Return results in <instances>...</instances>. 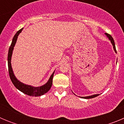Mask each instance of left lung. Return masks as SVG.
I'll list each match as a JSON object with an SVG mask.
<instances>
[{"mask_svg": "<svg viewBox=\"0 0 124 124\" xmlns=\"http://www.w3.org/2000/svg\"><path fill=\"white\" fill-rule=\"evenodd\" d=\"M105 35H106V37H107V38H109V40H110V42H111V43H112V46H113V48H114V50L115 52L117 53V51H116V46H115L114 40L113 38L112 37V36L110 35L107 33H105ZM99 95V94H94V95H92V96H86V97H81V98H83V99H91V98H94V97H97V96H98Z\"/></svg>", "mask_w": 124, "mask_h": 124, "instance_id": "8db88e82", "label": "left lung"}]
</instances>
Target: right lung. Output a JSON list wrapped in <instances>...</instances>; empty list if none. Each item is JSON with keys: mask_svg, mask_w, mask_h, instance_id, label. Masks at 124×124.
Returning <instances> with one entry per match:
<instances>
[{"mask_svg": "<svg viewBox=\"0 0 124 124\" xmlns=\"http://www.w3.org/2000/svg\"><path fill=\"white\" fill-rule=\"evenodd\" d=\"M23 28L18 30L15 35H14V38L12 39V41L11 43V45L8 50V73H9L10 78V79L15 86V87L18 90L22 92L23 93L25 94L28 95L30 96H41L42 95L45 94V93L48 91L51 88L52 86L53 83V78L54 75V71L52 73L51 76L49 78L48 81H47L46 84L41 86H38V87H34V86H30V85H27L24 83H22L20 81H18L17 79V78L15 76L14 72H13L12 68V64H11V59H12V55L13 50L15 46V45L17 42V38H18L19 34L22 32Z\"/></svg>", "mask_w": 124, "mask_h": 124, "instance_id": "obj_1", "label": "right lung"}]
</instances>
